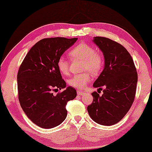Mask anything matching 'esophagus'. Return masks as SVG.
Returning <instances> with one entry per match:
<instances>
[{
  "label": "esophagus",
  "instance_id": "34e87169",
  "mask_svg": "<svg viewBox=\"0 0 152 152\" xmlns=\"http://www.w3.org/2000/svg\"><path fill=\"white\" fill-rule=\"evenodd\" d=\"M83 94H85L84 91H77V94L79 95V96H82Z\"/></svg>",
  "mask_w": 152,
  "mask_h": 152
}]
</instances>
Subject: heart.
Here are the masks:
<instances>
[{
  "instance_id": "b5f03b06",
  "label": "heart",
  "mask_w": 152,
  "mask_h": 152,
  "mask_svg": "<svg viewBox=\"0 0 152 152\" xmlns=\"http://www.w3.org/2000/svg\"><path fill=\"white\" fill-rule=\"evenodd\" d=\"M69 56L72 58L82 60V71H89L94 75L98 74L103 68V57L99 52H97L94 47L86 43L76 45L69 52ZM57 68L62 74L67 75L69 71V61L64 57L57 60ZM91 80L89 72L76 74L69 79L68 83L71 86L78 89H83Z\"/></svg>"
}]
</instances>
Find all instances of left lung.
Segmentation results:
<instances>
[{"label":"left lung","mask_w":152,"mask_h":152,"mask_svg":"<svg viewBox=\"0 0 152 152\" xmlns=\"http://www.w3.org/2000/svg\"><path fill=\"white\" fill-rule=\"evenodd\" d=\"M104 56V69L94 87L102 90L100 96L94 92V101L87 110L94 121L102 125L118 123L127 114L136 94L137 73L132 58L122 45L102 37L93 40Z\"/></svg>","instance_id":"1"}]
</instances>
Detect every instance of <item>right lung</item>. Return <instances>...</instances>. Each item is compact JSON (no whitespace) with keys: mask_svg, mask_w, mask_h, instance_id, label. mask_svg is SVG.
<instances>
[{"mask_svg":"<svg viewBox=\"0 0 152 152\" xmlns=\"http://www.w3.org/2000/svg\"><path fill=\"white\" fill-rule=\"evenodd\" d=\"M78 38H45L30 49L18 73V98L21 107L33 123L42 128L59 125L67 115V102L76 97V91L62 79L57 60ZM65 90L56 95V89Z\"/></svg>","mask_w":152,"mask_h":152,"instance_id":"add662e5","label":"right lung"}]
</instances>
